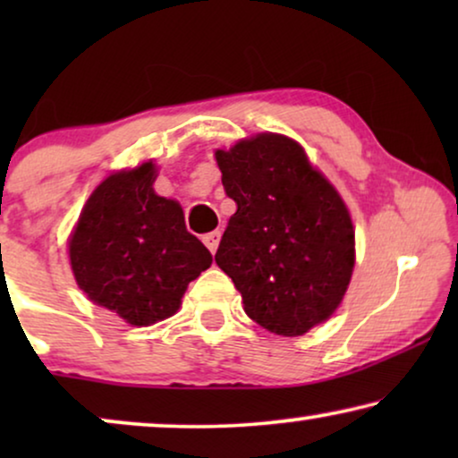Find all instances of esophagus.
<instances>
[{
    "label": "esophagus",
    "mask_w": 458,
    "mask_h": 458,
    "mask_svg": "<svg viewBox=\"0 0 458 458\" xmlns=\"http://www.w3.org/2000/svg\"><path fill=\"white\" fill-rule=\"evenodd\" d=\"M202 240L206 243V248H208L210 252L215 254L216 248H218V242H221V231H212V233H206Z\"/></svg>",
    "instance_id": "esophagus-1"
}]
</instances>
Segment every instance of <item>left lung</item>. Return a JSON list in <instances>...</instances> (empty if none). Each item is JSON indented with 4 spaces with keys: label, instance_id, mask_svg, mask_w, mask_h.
I'll list each match as a JSON object with an SVG mask.
<instances>
[{
    "label": "left lung",
    "instance_id": "left-lung-1",
    "mask_svg": "<svg viewBox=\"0 0 458 458\" xmlns=\"http://www.w3.org/2000/svg\"><path fill=\"white\" fill-rule=\"evenodd\" d=\"M237 204L215 254L246 315L302 335L340 306L354 268V229L335 187L290 137L259 133L215 152Z\"/></svg>",
    "mask_w": 458,
    "mask_h": 458
}]
</instances>
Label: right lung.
Returning <instances> with one entry per match:
<instances>
[{"label":"right lung","instance_id":"right-lung-1","mask_svg":"<svg viewBox=\"0 0 458 458\" xmlns=\"http://www.w3.org/2000/svg\"><path fill=\"white\" fill-rule=\"evenodd\" d=\"M154 179L152 162L110 174L87 199L68 242L81 290L135 327L173 317L190 281L212 265L181 206L158 196Z\"/></svg>","mask_w":458,"mask_h":458}]
</instances>
